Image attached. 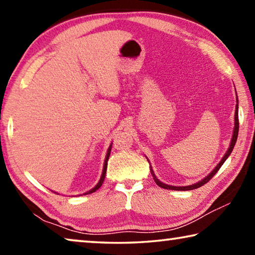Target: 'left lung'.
<instances>
[{
  "label": "left lung",
  "instance_id": "8db88e82",
  "mask_svg": "<svg viewBox=\"0 0 255 255\" xmlns=\"http://www.w3.org/2000/svg\"><path fill=\"white\" fill-rule=\"evenodd\" d=\"M237 135H239V106L236 105V110H235V126H234V131H233V137H232V141H231L230 148H228V150L226 152V154L224 155V157L222 158V161L219 162L218 165L215 167L214 171L211 172V173H210L209 175H207L204 180H201V181H200V182L195 183V184H192V185H187V187H173V185H167V184H165V183L161 182V181H159V180L156 178V176H155L154 172H153V170H152V166L149 165L150 173H152V175H153V179H154V181H155V183H156V184L158 185V187L164 188V189H169V190H180V191H187V190H193V189L200 188L201 185L206 184L207 182H208L209 180H211V178H213V176H214L216 173H217L218 170L221 169V166L223 165L224 162L226 161L227 157L230 156L231 153H232V150H233V148H234L236 140H237Z\"/></svg>",
  "mask_w": 255,
  "mask_h": 255
}]
</instances>
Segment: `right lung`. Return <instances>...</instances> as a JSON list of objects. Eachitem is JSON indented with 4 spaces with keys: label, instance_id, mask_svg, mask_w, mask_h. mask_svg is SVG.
Instances as JSON below:
<instances>
[{
    "label": "right lung",
    "instance_id": "right-lung-1",
    "mask_svg": "<svg viewBox=\"0 0 255 255\" xmlns=\"http://www.w3.org/2000/svg\"><path fill=\"white\" fill-rule=\"evenodd\" d=\"M111 146H112V145H110L109 149H108V153H107V156H106V161H105V165H103V172H102V175H101V179H100V181H99V183L96 185V187H94L93 189L90 190V191L85 192L84 195H89V193H92V192H94V191H97V190H98L99 188H100L101 185H102V183H103V180H105V176H106V172H107V165H108V159H109V156H110V152H111Z\"/></svg>",
    "mask_w": 255,
    "mask_h": 255
}]
</instances>
